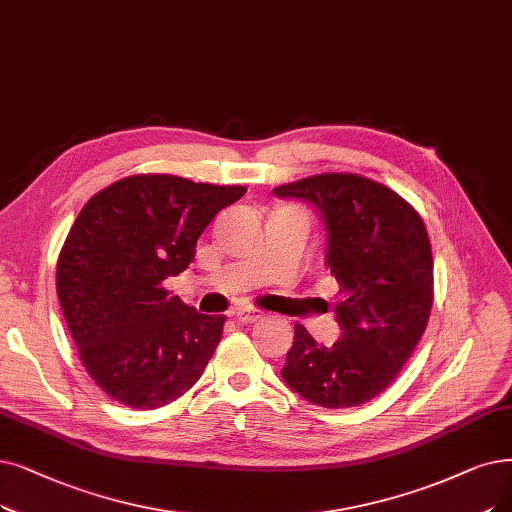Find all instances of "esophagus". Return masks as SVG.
I'll list each match as a JSON object with an SVG mask.
<instances>
[{"label":"esophagus","instance_id":"esophagus-1","mask_svg":"<svg viewBox=\"0 0 512 512\" xmlns=\"http://www.w3.org/2000/svg\"><path fill=\"white\" fill-rule=\"evenodd\" d=\"M264 317V311H260V309H252V306H239V309L235 311V319L239 321V323H256V321H260Z\"/></svg>","mask_w":512,"mask_h":512}]
</instances>
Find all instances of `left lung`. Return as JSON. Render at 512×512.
<instances>
[{"instance_id":"obj_1","label":"left lung","mask_w":512,"mask_h":512,"mask_svg":"<svg viewBox=\"0 0 512 512\" xmlns=\"http://www.w3.org/2000/svg\"><path fill=\"white\" fill-rule=\"evenodd\" d=\"M273 193L321 210L342 325L340 340L325 349L296 323L281 376L319 407H357L393 384L431 317L433 250L422 216L399 193L359 174H317Z\"/></svg>"}]
</instances>
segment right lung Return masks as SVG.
I'll use <instances>...</instances> for the list:
<instances>
[{
  "instance_id": "1",
  "label": "right lung",
  "mask_w": 512,
  "mask_h": 512,
  "mask_svg": "<svg viewBox=\"0 0 512 512\" xmlns=\"http://www.w3.org/2000/svg\"><path fill=\"white\" fill-rule=\"evenodd\" d=\"M245 187L134 174L77 214L56 262V294L79 359L111 399L155 410L201 378L224 315H201L163 281L189 269L212 218Z\"/></svg>"
}]
</instances>
